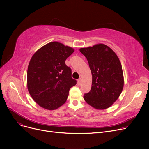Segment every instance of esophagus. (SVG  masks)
<instances>
[{
    "instance_id": "obj_1",
    "label": "esophagus",
    "mask_w": 149,
    "mask_h": 149,
    "mask_svg": "<svg viewBox=\"0 0 149 149\" xmlns=\"http://www.w3.org/2000/svg\"><path fill=\"white\" fill-rule=\"evenodd\" d=\"M81 81H82L81 79H79V80H78V84H79V85H80V84H81Z\"/></svg>"
}]
</instances>
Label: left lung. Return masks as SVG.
<instances>
[{
  "label": "left lung",
  "mask_w": 149,
  "mask_h": 149,
  "mask_svg": "<svg viewBox=\"0 0 149 149\" xmlns=\"http://www.w3.org/2000/svg\"><path fill=\"white\" fill-rule=\"evenodd\" d=\"M80 51L87 58L92 76L91 89L84 99L95 109H107L118 98L123 89L121 62L114 51L104 44L82 48Z\"/></svg>",
  "instance_id": "obj_1"
}]
</instances>
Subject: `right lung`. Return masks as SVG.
Segmentation results:
<instances>
[{
	"mask_svg": "<svg viewBox=\"0 0 149 149\" xmlns=\"http://www.w3.org/2000/svg\"><path fill=\"white\" fill-rule=\"evenodd\" d=\"M74 51L57 42H50L37 50L31 58L27 71L29 94L42 107L55 110L63 104L70 88L77 81L65 60Z\"/></svg>",
	"mask_w": 149,
	"mask_h": 149,
	"instance_id": "add662e5",
	"label": "right lung"
}]
</instances>
